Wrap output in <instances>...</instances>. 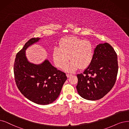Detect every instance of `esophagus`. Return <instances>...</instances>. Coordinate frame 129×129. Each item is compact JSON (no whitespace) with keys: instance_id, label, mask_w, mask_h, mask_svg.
Listing matches in <instances>:
<instances>
[{"instance_id":"esophagus-1","label":"esophagus","mask_w":129,"mask_h":129,"mask_svg":"<svg viewBox=\"0 0 129 129\" xmlns=\"http://www.w3.org/2000/svg\"><path fill=\"white\" fill-rule=\"evenodd\" d=\"M72 75H72V74H67L66 75L67 77L68 78H69V77H71Z\"/></svg>"}]
</instances>
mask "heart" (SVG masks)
<instances>
[{"label": "heart", "instance_id": "obj_1", "mask_svg": "<svg viewBox=\"0 0 129 129\" xmlns=\"http://www.w3.org/2000/svg\"><path fill=\"white\" fill-rule=\"evenodd\" d=\"M53 59L54 64L64 70L73 72L78 69H85L90 66L94 56V48L88 40H83L77 37H66L59 42V48L53 50Z\"/></svg>", "mask_w": 129, "mask_h": 129}]
</instances>
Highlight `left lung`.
I'll return each instance as SVG.
<instances>
[{
  "mask_svg": "<svg viewBox=\"0 0 129 129\" xmlns=\"http://www.w3.org/2000/svg\"><path fill=\"white\" fill-rule=\"evenodd\" d=\"M117 54L107 43L97 45L90 66L83 73L77 75L76 88L84 99L99 100L114 86L118 73Z\"/></svg>",
  "mask_w": 129,
  "mask_h": 129,
  "instance_id": "left-lung-1",
  "label": "left lung"
}]
</instances>
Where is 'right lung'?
<instances>
[{
    "label": "right lung",
    "mask_w": 129,
    "mask_h": 129,
    "mask_svg": "<svg viewBox=\"0 0 129 129\" xmlns=\"http://www.w3.org/2000/svg\"><path fill=\"white\" fill-rule=\"evenodd\" d=\"M39 40V38L29 39L17 53L14 73L17 88L26 98L35 103L47 105L58 97L67 77L48 60L40 64H34L27 61L26 49Z\"/></svg>",
    "instance_id": "right-lung-1"
}]
</instances>
